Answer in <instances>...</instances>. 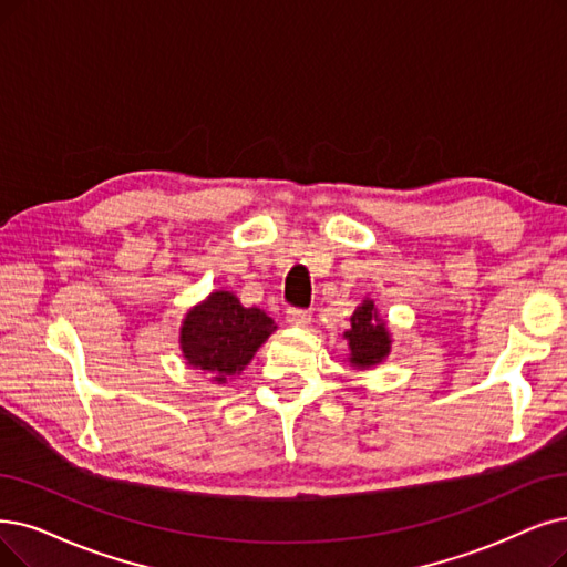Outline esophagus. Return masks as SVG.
Here are the masks:
<instances>
[{
    "label": "esophagus",
    "mask_w": 567,
    "mask_h": 567,
    "mask_svg": "<svg viewBox=\"0 0 567 567\" xmlns=\"http://www.w3.org/2000/svg\"><path fill=\"white\" fill-rule=\"evenodd\" d=\"M286 319L290 326H309L311 323V309H288Z\"/></svg>",
    "instance_id": "1"
}]
</instances>
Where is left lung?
I'll list each match as a JSON object with an SVG mask.
<instances>
[{
  "label": "left lung",
  "mask_w": 567,
  "mask_h": 567,
  "mask_svg": "<svg viewBox=\"0 0 567 567\" xmlns=\"http://www.w3.org/2000/svg\"><path fill=\"white\" fill-rule=\"evenodd\" d=\"M349 342V362L355 370H368L391 353V332L381 319L374 300H362L351 316V328L344 332Z\"/></svg>",
  "instance_id": "1"
}]
</instances>
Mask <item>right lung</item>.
<instances>
[{
    "label": "right lung",
    "instance_id": "obj_1",
    "mask_svg": "<svg viewBox=\"0 0 567 567\" xmlns=\"http://www.w3.org/2000/svg\"><path fill=\"white\" fill-rule=\"evenodd\" d=\"M275 330L262 309L244 307L230 290H216L186 313L178 344L190 368L225 383L251 362Z\"/></svg>",
    "mask_w": 567,
    "mask_h": 567
}]
</instances>
